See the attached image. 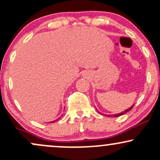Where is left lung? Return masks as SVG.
<instances>
[{
  "label": "left lung",
  "instance_id": "left-lung-1",
  "mask_svg": "<svg viewBox=\"0 0 160 160\" xmlns=\"http://www.w3.org/2000/svg\"><path fill=\"white\" fill-rule=\"evenodd\" d=\"M133 106H134V104H133L132 106H131V107H130L129 108H128V109L125 110L124 111L121 112V113H116V114H113V115H106V114H104V115H105V116H107V117H120V116L124 115L125 113H127L128 111H129L130 110H131L132 108H133ZM96 110H97V109H96ZM97 111H98V110H97ZM102 114H103V113H102Z\"/></svg>",
  "mask_w": 160,
  "mask_h": 160
}]
</instances>
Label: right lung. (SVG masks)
Segmentation results:
<instances>
[{
  "label": "right lung",
  "mask_w": 160,
  "mask_h": 160,
  "mask_svg": "<svg viewBox=\"0 0 160 160\" xmlns=\"http://www.w3.org/2000/svg\"><path fill=\"white\" fill-rule=\"evenodd\" d=\"M59 119H60V117H59V118H58V119H57V120H54V121H51L50 122H56V121L58 120H59Z\"/></svg>",
  "instance_id": "add662e5"
}]
</instances>
